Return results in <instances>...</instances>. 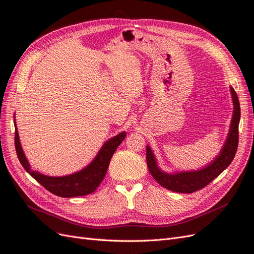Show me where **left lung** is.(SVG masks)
<instances>
[{"instance_id":"1","label":"left lung","mask_w":254,"mask_h":254,"mask_svg":"<svg viewBox=\"0 0 254 254\" xmlns=\"http://www.w3.org/2000/svg\"><path fill=\"white\" fill-rule=\"evenodd\" d=\"M231 93L234 104V112L228 139L222 147L219 156L213 162L202 170L194 172H183L178 174H166L159 170L155 156L149 146H146V161L148 170L155 180L163 188L177 193H194L210 184L226 168L231 164L238 146V124L241 120L240 101L234 89L231 87Z\"/></svg>"}]
</instances>
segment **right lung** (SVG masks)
I'll return each instance as SVG.
<instances>
[{
  "label": "right lung",
  "instance_id": "obj_1",
  "mask_svg": "<svg viewBox=\"0 0 254 254\" xmlns=\"http://www.w3.org/2000/svg\"><path fill=\"white\" fill-rule=\"evenodd\" d=\"M14 129H16L14 146H16L18 159L24 170L51 193L64 198L84 196L93 193L105 178L113 153L126 136V132H121L107 141L95 159L92 161V163L82 171L64 177H50L30 170L28 161L21 147L16 122H14Z\"/></svg>",
  "mask_w": 254,
  "mask_h": 254
}]
</instances>
